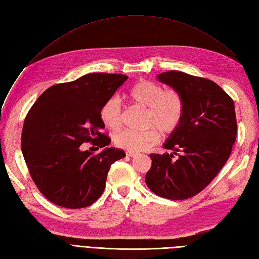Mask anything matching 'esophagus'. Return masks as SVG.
<instances>
[{
	"label": "esophagus",
	"instance_id": "obj_1",
	"mask_svg": "<svg viewBox=\"0 0 259 259\" xmlns=\"http://www.w3.org/2000/svg\"><path fill=\"white\" fill-rule=\"evenodd\" d=\"M126 155L131 156V158H132V156H135L136 155V152H134V151H126Z\"/></svg>",
	"mask_w": 259,
	"mask_h": 259
}]
</instances>
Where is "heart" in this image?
I'll return each instance as SVG.
<instances>
[{
	"mask_svg": "<svg viewBox=\"0 0 259 259\" xmlns=\"http://www.w3.org/2000/svg\"><path fill=\"white\" fill-rule=\"evenodd\" d=\"M124 98L133 105L146 108L145 130H123L114 135L117 147L130 151H143L160 142L161 133L170 134L183 120L185 100L177 90H164L152 81L142 80L124 93ZM100 120L108 130L115 131L122 123V105L119 97L105 101L99 112Z\"/></svg>",
	"mask_w": 259,
	"mask_h": 259,
	"instance_id": "1",
	"label": "heart"
}]
</instances>
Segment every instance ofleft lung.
<instances>
[{"label": "left lung", "instance_id": "obj_1", "mask_svg": "<svg viewBox=\"0 0 259 259\" xmlns=\"http://www.w3.org/2000/svg\"><path fill=\"white\" fill-rule=\"evenodd\" d=\"M156 77L182 94L185 112L163 144L173 152L150 154L145 182L162 198L189 199L204 189L229 159L237 137L234 104L221 86L204 77L174 70Z\"/></svg>", "mask_w": 259, "mask_h": 259}]
</instances>
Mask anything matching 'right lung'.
Returning a JSON list of instances; mask_svg holds the SVG:
<instances>
[{
	"instance_id": "add662e5",
	"label": "right lung",
	"mask_w": 259,
	"mask_h": 259,
	"mask_svg": "<svg viewBox=\"0 0 259 259\" xmlns=\"http://www.w3.org/2000/svg\"><path fill=\"white\" fill-rule=\"evenodd\" d=\"M127 80L124 74L90 73L46 90L29 110L21 133V151L31 178L54 204L83 208L103 194L111 164L123 159L120 149L107 148L99 112L105 101ZM104 147L98 155L79 147Z\"/></svg>"
}]
</instances>
